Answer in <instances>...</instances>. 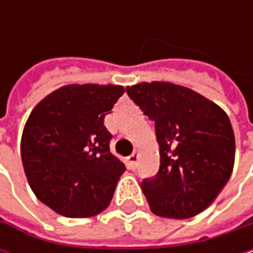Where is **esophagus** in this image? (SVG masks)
<instances>
[{
  "label": "esophagus",
  "instance_id": "obj_1",
  "mask_svg": "<svg viewBox=\"0 0 253 253\" xmlns=\"http://www.w3.org/2000/svg\"><path fill=\"white\" fill-rule=\"evenodd\" d=\"M137 158H139V155H137V151H134V152H133L130 157H127V164H128V167H130V169H136Z\"/></svg>",
  "mask_w": 253,
  "mask_h": 253
}]
</instances>
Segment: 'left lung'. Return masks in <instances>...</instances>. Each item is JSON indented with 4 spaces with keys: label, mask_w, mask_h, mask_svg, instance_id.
<instances>
[{
    "label": "left lung",
    "mask_w": 253,
    "mask_h": 253,
    "mask_svg": "<svg viewBox=\"0 0 253 253\" xmlns=\"http://www.w3.org/2000/svg\"><path fill=\"white\" fill-rule=\"evenodd\" d=\"M155 122L160 170L140 186L155 215L190 218L207 210L227 184L234 166V133L227 114L201 93L167 82L126 87Z\"/></svg>",
    "instance_id": "obj_1"
}]
</instances>
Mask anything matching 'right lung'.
<instances>
[{
  "label": "right lung",
  "instance_id": "1",
  "mask_svg": "<svg viewBox=\"0 0 253 253\" xmlns=\"http://www.w3.org/2000/svg\"><path fill=\"white\" fill-rule=\"evenodd\" d=\"M123 93L119 84H67L32 110L22 163L36 198L57 214L86 218L110 205L126 167L110 152L104 119Z\"/></svg>",
  "mask_w": 253,
  "mask_h": 253
}]
</instances>
